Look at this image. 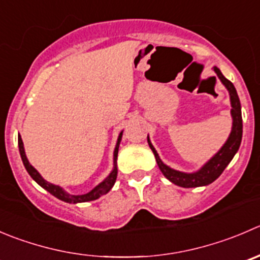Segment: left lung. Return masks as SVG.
<instances>
[{"label": "left lung", "mask_w": 260, "mask_h": 260, "mask_svg": "<svg viewBox=\"0 0 260 260\" xmlns=\"http://www.w3.org/2000/svg\"><path fill=\"white\" fill-rule=\"evenodd\" d=\"M215 72L217 74L218 79L221 80L226 89L229 90L230 94V102H231V117H233V129H231L230 136H229L228 141L225 145L221 147V150L211 158L208 162H206L202 168L196 173H181V171L174 170V169L169 168L168 165L161 161L158 157V153L156 152L155 147L151 143L150 138L147 137V142L150 148L152 150L153 155H155L156 162H157L158 168H160L161 173L164 174L166 179L174 183L175 185L183 186V188H196V186H205L208 184L213 183L218 176L222 174L225 170L226 166L230 164L235 153L238 152L239 147L241 143V137H243V118H241V105L240 100H239L238 92H236L235 86L233 82L229 81L217 67H213Z\"/></svg>", "instance_id": "1"}]
</instances>
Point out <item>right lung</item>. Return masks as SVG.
<instances>
[{
    "instance_id": "right-lung-1",
    "label": "right lung",
    "mask_w": 260,
    "mask_h": 260,
    "mask_svg": "<svg viewBox=\"0 0 260 260\" xmlns=\"http://www.w3.org/2000/svg\"><path fill=\"white\" fill-rule=\"evenodd\" d=\"M122 135L123 132L119 133V136H118V141H117V146H115V150H114V168H113L112 173L109 174V176H108L105 180H103L102 183L99 184V185L95 186L92 190H90L89 193L86 194H81V196H74V194H70L67 193L64 189L60 188L59 185H54V184L52 183H48L47 180H44V179L42 178V175H40L39 173L37 171V169L32 168L31 165H30V162L27 161L26 158V155H25V150H24V143H22V140H21V136L19 135V151H20V156H21V160H22V164H24L25 169H26V171L29 173V175L31 176L32 179H34L35 181H37L38 184H39L42 188H44L45 190L49 191L52 196H54V197H57L58 200L63 201V202H67V203H81V202H89V201H95L98 200V198H100L102 196H104V194H107L108 191L110 190V189L113 188V185H114L115 183V179H117V174H118V169H117V157H118V148H119V143H120V140H122Z\"/></svg>"
}]
</instances>
